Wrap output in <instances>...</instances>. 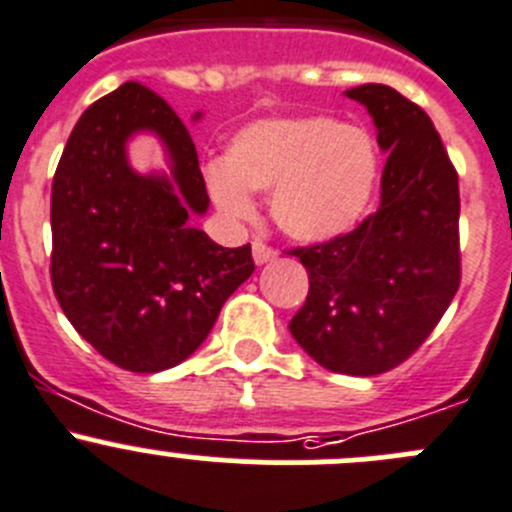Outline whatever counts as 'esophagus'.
<instances>
[{
    "label": "esophagus",
    "mask_w": 512,
    "mask_h": 512,
    "mask_svg": "<svg viewBox=\"0 0 512 512\" xmlns=\"http://www.w3.org/2000/svg\"><path fill=\"white\" fill-rule=\"evenodd\" d=\"M252 257H255V265H267V262L275 260L277 252L272 250V247H267L265 242L255 240L252 242Z\"/></svg>",
    "instance_id": "1"
}]
</instances>
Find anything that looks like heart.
I'll list each match as a JSON object with an SVG mask.
<instances>
[{
    "instance_id": "heart-1",
    "label": "heart",
    "mask_w": 512,
    "mask_h": 512,
    "mask_svg": "<svg viewBox=\"0 0 512 512\" xmlns=\"http://www.w3.org/2000/svg\"><path fill=\"white\" fill-rule=\"evenodd\" d=\"M380 177L370 135L325 114L257 119L230 140L207 190L225 215L252 217L247 192L270 195L275 225L307 245L345 237L370 212Z\"/></svg>"
}]
</instances>
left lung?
<instances>
[{
    "instance_id": "1",
    "label": "left lung",
    "mask_w": 512,
    "mask_h": 512,
    "mask_svg": "<svg viewBox=\"0 0 512 512\" xmlns=\"http://www.w3.org/2000/svg\"><path fill=\"white\" fill-rule=\"evenodd\" d=\"M370 112L388 155L380 207L350 235L297 247L310 277L290 320L297 345L325 370L370 377L408 360L460 285V192L428 114L388 84L347 89Z\"/></svg>"
}]
</instances>
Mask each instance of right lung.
Returning a JSON list of instances; mask_svg holds the SVG:
<instances>
[{
	"mask_svg": "<svg viewBox=\"0 0 512 512\" xmlns=\"http://www.w3.org/2000/svg\"><path fill=\"white\" fill-rule=\"evenodd\" d=\"M135 134L161 140L170 171L129 165ZM207 207L185 122L145 84L124 82L74 124L52 182L49 272L74 330L122 370L187 360L255 270L250 245L222 247L190 225Z\"/></svg>",
	"mask_w": 512,
	"mask_h": 512,
	"instance_id": "1",
	"label": "right lung"
}]
</instances>
